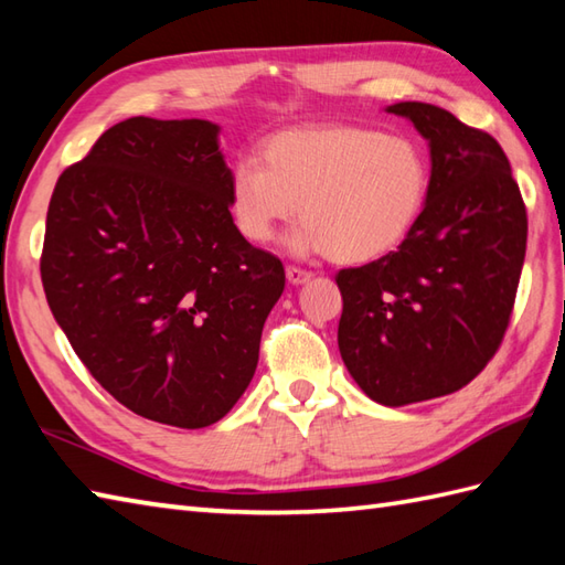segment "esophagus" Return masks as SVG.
<instances>
[{
	"mask_svg": "<svg viewBox=\"0 0 565 565\" xmlns=\"http://www.w3.org/2000/svg\"><path fill=\"white\" fill-rule=\"evenodd\" d=\"M310 274L308 269H301V267H296V264H289V267H286V279H289L291 284H306V281H310Z\"/></svg>",
	"mask_w": 565,
	"mask_h": 565,
	"instance_id": "esophagus-1",
	"label": "esophagus"
}]
</instances>
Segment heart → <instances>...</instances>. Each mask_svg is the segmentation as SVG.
<instances>
[{
    "instance_id": "obj_1",
    "label": "heart",
    "mask_w": 565,
    "mask_h": 565,
    "mask_svg": "<svg viewBox=\"0 0 565 565\" xmlns=\"http://www.w3.org/2000/svg\"><path fill=\"white\" fill-rule=\"evenodd\" d=\"M429 194L425 148L407 136L359 126L291 128L262 158L231 170V213L239 235L267 245L301 213L296 252H330L342 264L388 255L411 235Z\"/></svg>"
}]
</instances>
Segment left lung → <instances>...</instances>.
I'll use <instances>...</instances> for the list:
<instances>
[{
    "mask_svg": "<svg viewBox=\"0 0 565 565\" xmlns=\"http://www.w3.org/2000/svg\"><path fill=\"white\" fill-rule=\"evenodd\" d=\"M429 140L425 211L398 249L340 269L338 344L371 401L407 405L471 383L500 350L526 252L508 154L481 128L423 102L388 106Z\"/></svg>",
    "mask_w": 565,
    "mask_h": 565,
    "instance_id": "obj_1",
    "label": "left lung"
}]
</instances>
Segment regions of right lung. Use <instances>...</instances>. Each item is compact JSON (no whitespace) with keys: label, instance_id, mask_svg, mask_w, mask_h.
Segmentation results:
<instances>
[{"label":"right lung","instance_id":"obj_1","mask_svg":"<svg viewBox=\"0 0 565 565\" xmlns=\"http://www.w3.org/2000/svg\"><path fill=\"white\" fill-rule=\"evenodd\" d=\"M41 281L104 391L140 417L199 429L249 386L286 274L233 223L218 126L134 116L60 174Z\"/></svg>","mask_w":565,"mask_h":565}]
</instances>
